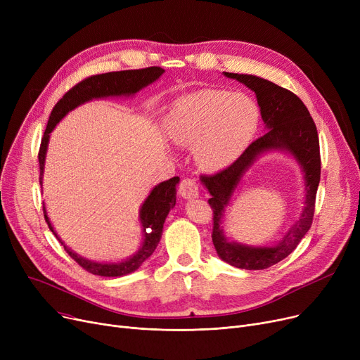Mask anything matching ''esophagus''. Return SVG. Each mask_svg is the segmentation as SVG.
Wrapping results in <instances>:
<instances>
[{
    "label": "esophagus",
    "mask_w": 360,
    "mask_h": 360,
    "mask_svg": "<svg viewBox=\"0 0 360 360\" xmlns=\"http://www.w3.org/2000/svg\"><path fill=\"white\" fill-rule=\"evenodd\" d=\"M179 194L190 200V198H195L198 197V186H197V182L191 178H184L179 184Z\"/></svg>",
    "instance_id": "obj_1"
}]
</instances>
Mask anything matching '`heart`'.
<instances>
[{
    "instance_id": "1",
    "label": "heart",
    "mask_w": 360,
    "mask_h": 360,
    "mask_svg": "<svg viewBox=\"0 0 360 360\" xmlns=\"http://www.w3.org/2000/svg\"><path fill=\"white\" fill-rule=\"evenodd\" d=\"M258 124L259 109L248 94L204 89L175 102L165 131L175 143L194 146L197 165L213 172L239 158Z\"/></svg>"
}]
</instances>
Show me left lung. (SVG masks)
Returning a JSON list of instances; mask_svg holds the SVG:
<instances>
[{
  "instance_id": "obj_1",
  "label": "left lung",
  "mask_w": 360,
  "mask_h": 360,
  "mask_svg": "<svg viewBox=\"0 0 360 360\" xmlns=\"http://www.w3.org/2000/svg\"><path fill=\"white\" fill-rule=\"evenodd\" d=\"M250 87L257 96L266 132L252 141L243 153L226 169L214 175H202L201 182L209 190L213 209L212 239L217 255L228 264L245 270H264L295 251L311 229L315 197L321 176L319 140L309 110L295 93L266 79L251 74L224 72ZM270 149H285L298 160L306 178V207L300 220L273 248H250L225 239L219 224L224 209L229 205L240 178L256 158Z\"/></svg>"
}]
</instances>
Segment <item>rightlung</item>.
<instances>
[{
  "instance_id": "1",
  "label": "right lung",
  "mask_w": 360,
  "mask_h": 360,
  "mask_svg": "<svg viewBox=\"0 0 360 360\" xmlns=\"http://www.w3.org/2000/svg\"><path fill=\"white\" fill-rule=\"evenodd\" d=\"M165 72L160 67H148L141 70H125V71H112L105 74H96L90 75V77L82 80L80 83L71 87L64 96L56 102L53 106L49 121L46 124V129L44 132V137L41 141L39 148V167H41V176L39 182L42 184L44 169H45V156L46 148L49 143V134L52 129L56 127L70 110L74 108L80 106L84 102H89L91 99H101L108 96H131V94L137 93L143 87L156 82L160 75ZM179 182L178 176L170 178L169 181L160 182L151 190L150 195L146 198L140 209V221L143 226V243L140 250L125 261L121 262H94L90 259H86L80 257L79 254L72 252L64 242L65 252L83 267L86 271L103 276V277H121L125 274H129L136 271L141 264L155 252L158 243L162 238L163 232V223L166 220V216L169 214V210L174 209L176 204V184ZM44 216L49 226V229L53 232L52 224L49 221V217L46 214L45 205H44ZM53 235L58 238L53 232ZM60 239V238H58Z\"/></svg>"
}]
</instances>
